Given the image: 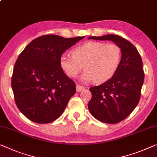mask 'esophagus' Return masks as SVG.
<instances>
[{"instance_id": "obj_1", "label": "esophagus", "mask_w": 157, "mask_h": 157, "mask_svg": "<svg viewBox=\"0 0 157 157\" xmlns=\"http://www.w3.org/2000/svg\"><path fill=\"white\" fill-rule=\"evenodd\" d=\"M76 89H77V92H80L82 90H83L84 89H85V87H84V86H81V85H78L76 86Z\"/></svg>"}]
</instances>
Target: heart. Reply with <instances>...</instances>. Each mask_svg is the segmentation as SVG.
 I'll use <instances>...</instances> for the list:
<instances>
[{
	"mask_svg": "<svg viewBox=\"0 0 157 157\" xmlns=\"http://www.w3.org/2000/svg\"><path fill=\"white\" fill-rule=\"evenodd\" d=\"M72 56L63 54L60 58V66L71 78L78 76L82 70H85L81 79L101 84L109 80L118 71L122 52L116 44L88 41L74 48Z\"/></svg>",
	"mask_w": 157,
	"mask_h": 157,
	"instance_id": "obj_1",
	"label": "heart"
}]
</instances>
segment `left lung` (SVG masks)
Listing matches in <instances>:
<instances>
[{
    "instance_id": "1",
    "label": "left lung",
    "mask_w": 157,
    "mask_h": 157,
    "mask_svg": "<svg viewBox=\"0 0 157 157\" xmlns=\"http://www.w3.org/2000/svg\"><path fill=\"white\" fill-rule=\"evenodd\" d=\"M90 39L112 41L121 49L118 71L109 80L90 88L92 99L88 104L90 113L98 121L118 123L127 118L139 103L144 79L142 58L131 42L118 35L89 37Z\"/></svg>"
}]
</instances>
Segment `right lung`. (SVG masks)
Returning a JSON list of instances; mask_svg holds the SVG:
<instances>
[{"label":"right lung","instance_id":"add662e5","mask_svg":"<svg viewBox=\"0 0 157 157\" xmlns=\"http://www.w3.org/2000/svg\"><path fill=\"white\" fill-rule=\"evenodd\" d=\"M83 38L44 35L30 42L19 55L11 85L18 109L29 120L48 123L63 113L76 86L60 67V58Z\"/></svg>","mask_w":157,"mask_h":157}]
</instances>
